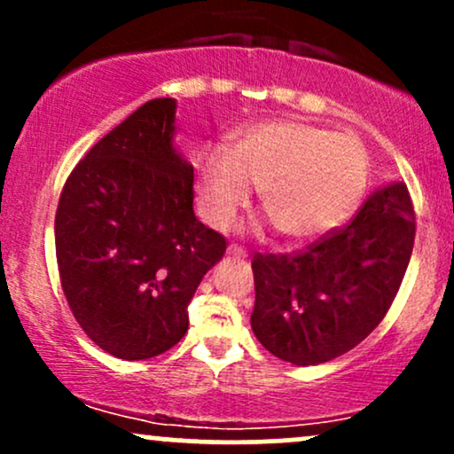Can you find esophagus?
I'll return each instance as SVG.
<instances>
[{
  "mask_svg": "<svg viewBox=\"0 0 454 454\" xmlns=\"http://www.w3.org/2000/svg\"><path fill=\"white\" fill-rule=\"evenodd\" d=\"M228 256H232V258H247V252H245L243 247H239V245H228Z\"/></svg>",
  "mask_w": 454,
  "mask_h": 454,
  "instance_id": "obj_1",
  "label": "esophagus"
}]
</instances>
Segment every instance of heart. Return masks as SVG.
<instances>
[{"label": "heart", "mask_w": 454, "mask_h": 454, "mask_svg": "<svg viewBox=\"0 0 454 454\" xmlns=\"http://www.w3.org/2000/svg\"><path fill=\"white\" fill-rule=\"evenodd\" d=\"M200 209L228 228L260 187L262 209L290 241L331 232L350 217L369 181L361 140L320 126L275 119L249 126L231 147L211 143L196 161Z\"/></svg>", "instance_id": "heart-1"}]
</instances>
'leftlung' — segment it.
<instances>
[{
  "instance_id": "left-lung-1",
  "label": "left lung",
  "mask_w": 454,
  "mask_h": 454,
  "mask_svg": "<svg viewBox=\"0 0 454 454\" xmlns=\"http://www.w3.org/2000/svg\"><path fill=\"white\" fill-rule=\"evenodd\" d=\"M414 234L408 185L390 184L373 192L350 223L301 252L256 254L254 335L293 364H320L352 350L393 305Z\"/></svg>"
}]
</instances>
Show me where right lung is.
Returning <instances> with one entry per match:
<instances>
[{
  "instance_id": "right-lung-1",
  "label": "right lung",
  "mask_w": 454,
  "mask_h": 454,
  "mask_svg": "<svg viewBox=\"0 0 454 454\" xmlns=\"http://www.w3.org/2000/svg\"><path fill=\"white\" fill-rule=\"evenodd\" d=\"M173 98L145 102L74 166L55 215L61 288L85 335L126 361L185 335L187 305L226 252L198 222L194 168L176 153Z\"/></svg>"
}]
</instances>
